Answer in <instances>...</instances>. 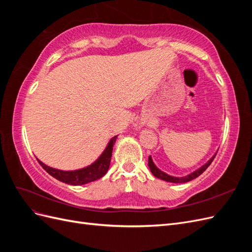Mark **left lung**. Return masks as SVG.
<instances>
[{"instance_id":"8db88e82","label":"left lung","mask_w":252,"mask_h":252,"mask_svg":"<svg viewBox=\"0 0 252 252\" xmlns=\"http://www.w3.org/2000/svg\"><path fill=\"white\" fill-rule=\"evenodd\" d=\"M216 155H217V154H216ZM216 155L213 156L207 163L204 164L202 167H200L199 169H196V170L193 171L192 173H190V174H188V175H185V177H181V178L171 177V175L163 172L162 170H159V169L158 168V167L155 165V163L152 162V158H151L150 156H149V158H148V166H149L150 171L152 172V174H154L155 177L158 178V179H161V180H163V181L170 182V183H177V184H178V183H187V182H189V181H191V180L197 178V177H199V175H201L206 169H207L208 166H209V165L211 164V162L213 161V158H216Z\"/></svg>"}]
</instances>
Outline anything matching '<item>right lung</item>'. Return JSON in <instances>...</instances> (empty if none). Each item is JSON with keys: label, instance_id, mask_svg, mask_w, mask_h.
Listing matches in <instances>:
<instances>
[{"label": "right lung", "instance_id": "add662e5", "mask_svg": "<svg viewBox=\"0 0 252 252\" xmlns=\"http://www.w3.org/2000/svg\"><path fill=\"white\" fill-rule=\"evenodd\" d=\"M118 138V135L113 136V138L109 141L107 147L105 148L103 151V154L100 156L94 163L91 165L85 167L83 169L79 170H71V171H64V170H59L56 168H51V167L45 165L42 163L40 159H37V162L40 163V165L43 167V168L46 170L50 175H52L53 178L66 183V184L69 185H84L87 184V183L94 182L95 180L101 179L102 177L106 174L107 170L109 169V165H110V159L112 156V148L113 145L116 143V140Z\"/></svg>", "mask_w": 252, "mask_h": 252}]
</instances>
